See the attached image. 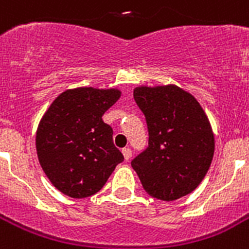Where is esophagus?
Wrapping results in <instances>:
<instances>
[{"label":"esophagus","mask_w":249,"mask_h":249,"mask_svg":"<svg viewBox=\"0 0 249 249\" xmlns=\"http://www.w3.org/2000/svg\"><path fill=\"white\" fill-rule=\"evenodd\" d=\"M123 155H124V159L125 161H129L131 157V151L129 148H124L123 149Z\"/></svg>","instance_id":"esophagus-1"}]
</instances>
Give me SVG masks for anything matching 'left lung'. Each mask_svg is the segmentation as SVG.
<instances>
[{
  "instance_id": "8db88e82",
  "label": "left lung",
  "mask_w": 249,
  "mask_h": 249,
  "mask_svg": "<svg viewBox=\"0 0 249 249\" xmlns=\"http://www.w3.org/2000/svg\"><path fill=\"white\" fill-rule=\"evenodd\" d=\"M134 100L148 126V148L131 161L151 197L175 201L201 184L211 166L215 135L195 96L175 84L139 86Z\"/></svg>"
}]
</instances>
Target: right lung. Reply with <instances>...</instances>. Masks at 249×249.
<instances>
[{
  "instance_id": "right-lung-1",
  "label": "right lung",
  "mask_w": 249,
  "mask_h": 249,
  "mask_svg": "<svg viewBox=\"0 0 249 249\" xmlns=\"http://www.w3.org/2000/svg\"><path fill=\"white\" fill-rule=\"evenodd\" d=\"M120 96L118 88L68 89L40 119L36 134L38 160L53 187L65 196H93L124 161L112 142V128L102 120Z\"/></svg>"
}]
</instances>
